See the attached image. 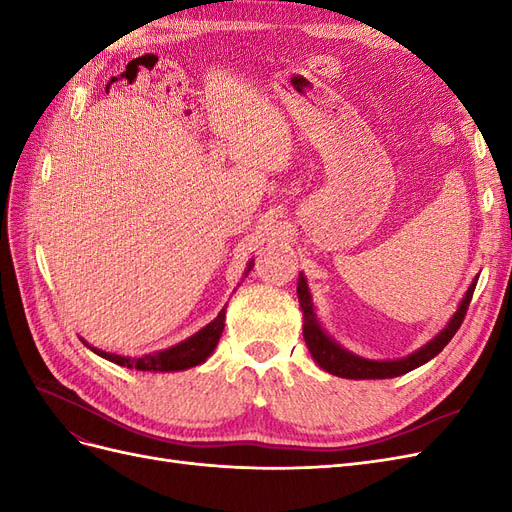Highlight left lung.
I'll return each instance as SVG.
<instances>
[{"label": "left lung", "mask_w": 512, "mask_h": 512, "mask_svg": "<svg viewBox=\"0 0 512 512\" xmlns=\"http://www.w3.org/2000/svg\"><path fill=\"white\" fill-rule=\"evenodd\" d=\"M476 288V280L470 284L466 297H463L457 314L453 316V320L446 324V329L436 337L431 339L427 346H423L421 350H416L414 354L406 356V359H399V361H367L361 359V356H354L350 352H346L344 348H339L331 337L324 335V331L320 329V324L314 316V309H312V299H309V290L305 284V277H299V303L303 309V337H305V344L312 352L314 361L324 369L329 371L333 376L339 378H350V380H376V378H395V376H404L408 371L421 367L423 363L431 361L433 356H438L444 346L451 342L453 335L459 331L463 318L468 314V307L472 301V294Z\"/></svg>", "instance_id": "left-lung-1"}]
</instances>
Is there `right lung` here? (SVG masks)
<instances>
[{"instance_id": "add662e5", "label": "right lung", "mask_w": 512, "mask_h": 512, "mask_svg": "<svg viewBox=\"0 0 512 512\" xmlns=\"http://www.w3.org/2000/svg\"><path fill=\"white\" fill-rule=\"evenodd\" d=\"M250 269H252V262H250V267H247V271H250ZM224 318H226V307L218 314V318H215L211 324H207L203 331H198L196 335H192L190 339H185V342H181L173 348H168V350L141 356V359H130V356H119V354H108V352H102V350L91 348V346L89 348L94 350L96 354L104 356V359L113 361L121 367H132V369H141V371L190 369L198 363L207 361V356L213 352L215 346H218L222 331H224Z\"/></svg>"}]
</instances>
